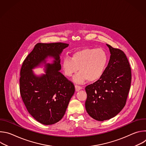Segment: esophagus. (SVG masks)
<instances>
[{
    "label": "esophagus",
    "mask_w": 146,
    "mask_h": 146,
    "mask_svg": "<svg viewBox=\"0 0 146 146\" xmlns=\"http://www.w3.org/2000/svg\"><path fill=\"white\" fill-rule=\"evenodd\" d=\"M75 88H76V91H78L79 90H81L82 88V87L79 86H77V85L75 86Z\"/></svg>",
    "instance_id": "34e87169"
}]
</instances>
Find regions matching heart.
Masks as SVG:
<instances>
[{
    "label": "heart",
    "mask_w": 146,
    "mask_h": 146,
    "mask_svg": "<svg viewBox=\"0 0 146 146\" xmlns=\"http://www.w3.org/2000/svg\"><path fill=\"white\" fill-rule=\"evenodd\" d=\"M109 60L107 52L102 48H86L74 52L72 56H66L62 60V69L65 75L74 77V82L82 83L86 80L94 82L105 73Z\"/></svg>",
    "instance_id": "b5f03b06"
}]
</instances>
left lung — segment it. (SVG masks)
Here are the masks:
<instances>
[{"label":"left lung","mask_w":146,"mask_h":146,"mask_svg":"<svg viewBox=\"0 0 146 146\" xmlns=\"http://www.w3.org/2000/svg\"><path fill=\"white\" fill-rule=\"evenodd\" d=\"M110 58L102 77L87 86L85 106L94 119L103 121L117 115L126 104L131 87L132 74L128 58L118 48L107 44Z\"/></svg>","instance_id":"left-lung-1"}]
</instances>
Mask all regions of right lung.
I'll return each mask as SVG.
<instances>
[{
	"mask_svg": "<svg viewBox=\"0 0 146 146\" xmlns=\"http://www.w3.org/2000/svg\"><path fill=\"white\" fill-rule=\"evenodd\" d=\"M69 44L64 43H37L29 54L20 71L19 91L29 113L38 122L52 125L64 117L75 91L73 83L59 71V55ZM48 56L55 59L46 65V74L37 77L31 69Z\"/></svg>",
	"mask_w": 146,
	"mask_h": 146,
	"instance_id": "obj_1",
	"label": "right lung"
}]
</instances>
